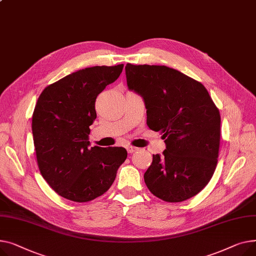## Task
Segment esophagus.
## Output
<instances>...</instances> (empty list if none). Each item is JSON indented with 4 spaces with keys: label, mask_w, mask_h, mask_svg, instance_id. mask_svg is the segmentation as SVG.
<instances>
[{
    "label": "esophagus",
    "mask_w": 256,
    "mask_h": 256,
    "mask_svg": "<svg viewBox=\"0 0 256 256\" xmlns=\"http://www.w3.org/2000/svg\"><path fill=\"white\" fill-rule=\"evenodd\" d=\"M126 150H127V152H128L129 154H132V153H134V152L138 151V148L132 146H126Z\"/></svg>",
    "instance_id": "obj_1"
}]
</instances>
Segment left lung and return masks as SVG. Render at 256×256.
<instances>
[{
    "label": "left lung",
    "mask_w": 256,
    "mask_h": 256,
    "mask_svg": "<svg viewBox=\"0 0 256 256\" xmlns=\"http://www.w3.org/2000/svg\"><path fill=\"white\" fill-rule=\"evenodd\" d=\"M130 90L142 96L146 125L161 131L166 148L153 155L144 183L158 198L184 202L213 176L220 146V112L204 86L166 66L125 67Z\"/></svg>",
    "instance_id": "8db88e82"
}]
</instances>
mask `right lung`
<instances>
[{
	"mask_svg": "<svg viewBox=\"0 0 256 256\" xmlns=\"http://www.w3.org/2000/svg\"><path fill=\"white\" fill-rule=\"evenodd\" d=\"M124 65L95 66L73 72L48 86L32 118L39 170L62 198L91 202L112 185L127 158L124 148H88L90 126L96 118L95 101L118 80Z\"/></svg>",
	"mask_w": 256,
	"mask_h": 256,
	"instance_id": "obj_1",
	"label": "right lung"
}]
</instances>
